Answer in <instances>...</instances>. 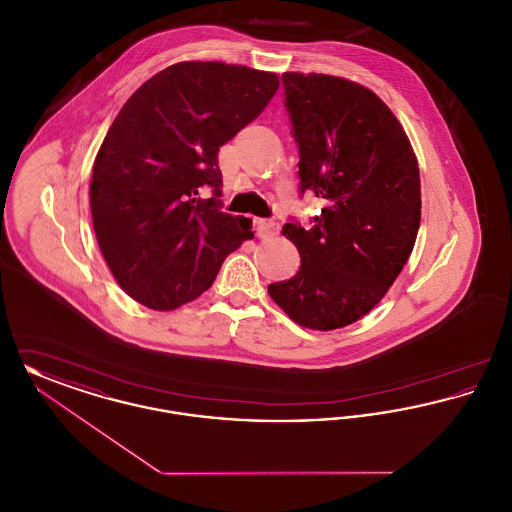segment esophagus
Listing matches in <instances>:
<instances>
[{
    "mask_svg": "<svg viewBox=\"0 0 512 512\" xmlns=\"http://www.w3.org/2000/svg\"><path fill=\"white\" fill-rule=\"evenodd\" d=\"M257 222V226H259V232L263 234V236H267V234H274V232H278V222L274 219H255Z\"/></svg>",
    "mask_w": 512,
    "mask_h": 512,
    "instance_id": "esophagus-1",
    "label": "esophagus"
}]
</instances>
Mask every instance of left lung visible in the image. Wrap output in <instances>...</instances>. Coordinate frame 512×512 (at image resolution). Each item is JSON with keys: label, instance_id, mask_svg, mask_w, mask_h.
<instances>
[{"label": "left lung", "instance_id": "left-lung-1", "mask_svg": "<svg viewBox=\"0 0 512 512\" xmlns=\"http://www.w3.org/2000/svg\"><path fill=\"white\" fill-rule=\"evenodd\" d=\"M299 144L301 194L324 209L315 226L288 222L301 267L268 286L303 328L336 330L370 313L413 253L420 226V172L390 107L365 86L330 74L284 73Z\"/></svg>", "mask_w": 512, "mask_h": 512}]
</instances>
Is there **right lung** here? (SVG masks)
Segmentation results:
<instances>
[{"mask_svg":"<svg viewBox=\"0 0 512 512\" xmlns=\"http://www.w3.org/2000/svg\"><path fill=\"white\" fill-rule=\"evenodd\" d=\"M278 86L276 73L182 61L122 105L94 161L90 205L101 255L134 301L153 311L194 301L253 238L251 219L220 211L217 153Z\"/></svg>","mask_w":512,"mask_h":512,"instance_id":"add662e5","label":"right lung"}]
</instances>
